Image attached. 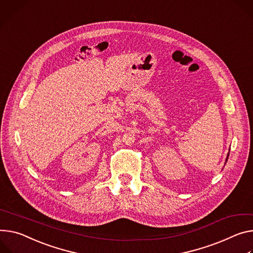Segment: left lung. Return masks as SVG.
I'll list each match as a JSON object with an SVG mask.
<instances>
[{
	"mask_svg": "<svg viewBox=\"0 0 253 253\" xmlns=\"http://www.w3.org/2000/svg\"><path fill=\"white\" fill-rule=\"evenodd\" d=\"M229 155V154H228ZM228 155H227V158H226V162H227V159H228Z\"/></svg>",
	"mask_w": 253,
	"mask_h": 253,
	"instance_id": "8db88e82",
	"label": "left lung"
}]
</instances>
